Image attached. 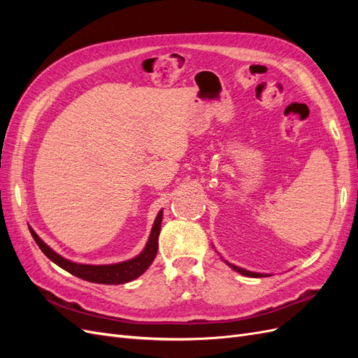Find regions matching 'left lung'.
I'll list each match as a JSON object with an SVG mask.
<instances>
[{
	"instance_id": "1",
	"label": "left lung",
	"mask_w": 358,
	"mask_h": 358,
	"mask_svg": "<svg viewBox=\"0 0 358 358\" xmlns=\"http://www.w3.org/2000/svg\"><path fill=\"white\" fill-rule=\"evenodd\" d=\"M227 264H229L233 270H236V272H239L241 275H245V276H249V278H263V276H268V275H264V273H255V272H249V270H245L242 267H237L234 264H230L229 262H225Z\"/></svg>"
}]
</instances>
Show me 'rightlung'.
Wrapping results in <instances>:
<instances>
[{
  "label": "right lung",
  "instance_id": "obj_1",
  "mask_svg": "<svg viewBox=\"0 0 358 358\" xmlns=\"http://www.w3.org/2000/svg\"><path fill=\"white\" fill-rule=\"evenodd\" d=\"M161 221H162V210L157 215L152 231H150L149 241L145 246V249L140 252L137 257L127 259V262L122 263H116V264H104V266H92V264H79V263H73L70 259L61 257L55 251L43 242L37 233L29 229L32 237H34L36 243L43 251L50 262L59 266L61 268L67 270L69 273L78 276L80 279L88 280V282H95V284H106V285H117V284H125L138 278L140 275H143L148 267L152 264L154 258L158 251V237H159V230H161Z\"/></svg>",
  "mask_w": 358,
  "mask_h": 358
}]
</instances>
